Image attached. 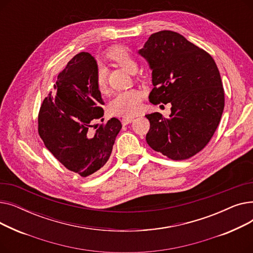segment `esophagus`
Masks as SVG:
<instances>
[{
  "label": "esophagus",
  "mask_w": 253,
  "mask_h": 253,
  "mask_svg": "<svg viewBox=\"0 0 253 253\" xmlns=\"http://www.w3.org/2000/svg\"><path fill=\"white\" fill-rule=\"evenodd\" d=\"M133 120H134V118H132V117H124L121 120V122H122L123 125H127V124H129V123H131L132 121H133Z\"/></svg>",
  "instance_id": "34e87169"
}]
</instances>
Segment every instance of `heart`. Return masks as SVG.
<instances>
[{"mask_svg":"<svg viewBox=\"0 0 253 253\" xmlns=\"http://www.w3.org/2000/svg\"><path fill=\"white\" fill-rule=\"evenodd\" d=\"M110 56L118 64L122 66L129 73H135L137 70V62L131 56L130 53L124 49H115L110 53ZM95 84L99 92L108 91V80L106 72L102 65H98L95 77ZM142 105V94L139 90L129 89L115 93L109 102L108 110L114 116L132 117L138 114Z\"/></svg>","mask_w":253,"mask_h":253,"instance_id":"b5f03b06","label":"heart"}]
</instances>
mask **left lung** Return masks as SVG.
Instances as JSON below:
<instances>
[{
  "label": "left lung",
  "mask_w": 253,
  "mask_h": 253,
  "mask_svg": "<svg viewBox=\"0 0 253 253\" xmlns=\"http://www.w3.org/2000/svg\"><path fill=\"white\" fill-rule=\"evenodd\" d=\"M138 54L148 61L152 103H171V114L145 115L150 147L172 160H185L205 148L219 124L224 93L215 61L206 51L171 31L153 34Z\"/></svg>",
  "instance_id": "1"
}]
</instances>
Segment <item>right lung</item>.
<instances>
[{"label": "right lung", "instance_id": "right-lung-1", "mask_svg": "<svg viewBox=\"0 0 253 253\" xmlns=\"http://www.w3.org/2000/svg\"><path fill=\"white\" fill-rule=\"evenodd\" d=\"M97 62L88 52L72 58L59 73L55 93L50 92L39 113V134L45 147L71 171L83 177L102 168L122 128L116 118L94 132L92 122L103 116L96 87Z\"/></svg>", "mask_w": 253, "mask_h": 253}]
</instances>
